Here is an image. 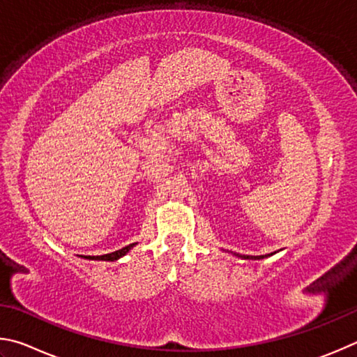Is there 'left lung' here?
<instances>
[{
  "label": "left lung",
  "instance_id": "8db88e82",
  "mask_svg": "<svg viewBox=\"0 0 357 357\" xmlns=\"http://www.w3.org/2000/svg\"><path fill=\"white\" fill-rule=\"evenodd\" d=\"M236 257H241V259H249V260H260V259H265V257H270L271 254H265V255H240V254H235Z\"/></svg>",
  "mask_w": 357,
  "mask_h": 357
}]
</instances>
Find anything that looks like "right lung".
<instances>
[{
	"label": "right lung",
	"mask_w": 357,
	"mask_h": 357,
	"mask_svg": "<svg viewBox=\"0 0 357 357\" xmlns=\"http://www.w3.org/2000/svg\"><path fill=\"white\" fill-rule=\"evenodd\" d=\"M136 245V243H131V245L125 246L122 249H119V251H114L111 254H105V255H86V257L83 259H89V260H105V261H114V260H119L121 257H123L125 254H127L131 248H133Z\"/></svg>",
	"instance_id": "right-lung-1"
}]
</instances>
